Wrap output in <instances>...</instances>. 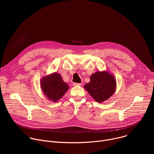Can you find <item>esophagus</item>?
Segmentation results:
<instances>
[{"label": "esophagus", "mask_w": 154, "mask_h": 154, "mask_svg": "<svg viewBox=\"0 0 154 154\" xmlns=\"http://www.w3.org/2000/svg\"><path fill=\"white\" fill-rule=\"evenodd\" d=\"M74 86H81L82 83H73Z\"/></svg>", "instance_id": "obj_1"}]
</instances>
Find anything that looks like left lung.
<instances>
[{"label":"left lung","mask_w":154,"mask_h":154,"mask_svg":"<svg viewBox=\"0 0 154 154\" xmlns=\"http://www.w3.org/2000/svg\"><path fill=\"white\" fill-rule=\"evenodd\" d=\"M84 88L96 102L100 103L115 93L116 82L114 75L107 71H97L91 75L90 82Z\"/></svg>","instance_id":"left-lung-1"}]
</instances>
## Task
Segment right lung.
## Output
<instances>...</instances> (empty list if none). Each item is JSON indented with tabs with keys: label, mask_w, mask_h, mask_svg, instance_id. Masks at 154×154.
Wrapping results in <instances>:
<instances>
[{
	"label": "right lung",
	"mask_w": 154,
	"mask_h": 154,
	"mask_svg": "<svg viewBox=\"0 0 154 154\" xmlns=\"http://www.w3.org/2000/svg\"><path fill=\"white\" fill-rule=\"evenodd\" d=\"M42 93L51 101L57 102L69 90V85L65 83L59 73L54 72L43 77L40 82Z\"/></svg>",
	"instance_id": "obj_1"
}]
</instances>
